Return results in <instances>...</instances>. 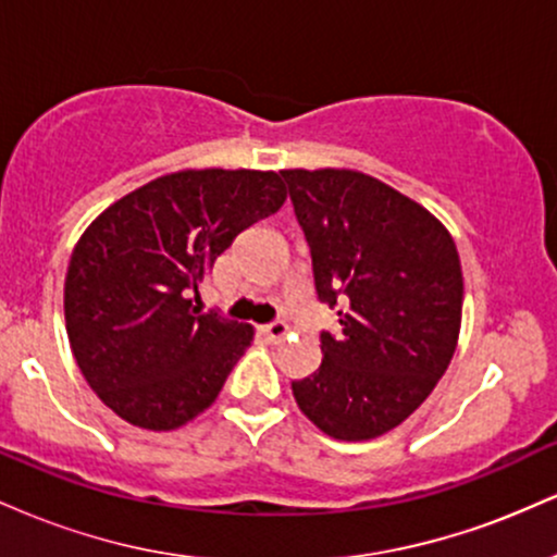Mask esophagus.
<instances>
[{
	"mask_svg": "<svg viewBox=\"0 0 557 557\" xmlns=\"http://www.w3.org/2000/svg\"><path fill=\"white\" fill-rule=\"evenodd\" d=\"M261 332H264V335L270 337L272 343H280V341H285V337H287V324L285 322L264 324V327H261Z\"/></svg>",
	"mask_w": 557,
	"mask_h": 557,
	"instance_id": "1",
	"label": "esophagus"
}]
</instances>
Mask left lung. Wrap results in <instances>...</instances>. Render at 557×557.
I'll return each instance as SVG.
<instances>
[{"label":"left lung","mask_w":557,"mask_h":557,"mask_svg":"<svg viewBox=\"0 0 557 557\" xmlns=\"http://www.w3.org/2000/svg\"><path fill=\"white\" fill-rule=\"evenodd\" d=\"M311 248L317 298L337 306L322 363L293 398L324 434L374 440L403 424L458 345L463 274L443 222L359 170H283Z\"/></svg>","instance_id":"obj_1"}]
</instances>
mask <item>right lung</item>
<instances>
[{"label": "right lung", "instance_id": "add662e5", "mask_svg": "<svg viewBox=\"0 0 557 557\" xmlns=\"http://www.w3.org/2000/svg\"><path fill=\"white\" fill-rule=\"evenodd\" d=\"M277 172L181 170L107 207L75 243L65 327L81 374L127 424L170 432L216 400L251 324L194 306L240 230L277 212Z\"/></svg>", "mask_w": 557, "mask_h": 557}]
</instances>
